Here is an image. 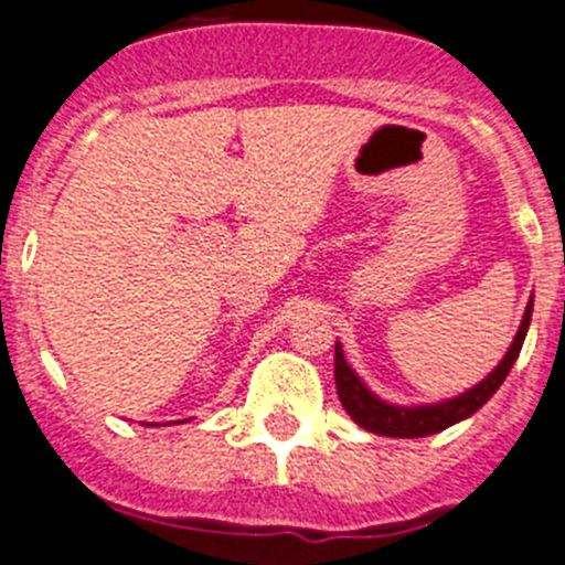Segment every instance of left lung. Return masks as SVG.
Returning <instances> with one entry per match:
<instances>
[{
	"label": "left lung",
	"instance_id": "obj_1",
	"mask_svg": "<svg viewBox=\"0 0 565 565\" xmlns=\"http://www.w3.org/2000/svg\"><path fill=\"white\" fill-rule=\"evenodd\" d=\"M532 320V303H526V312H523L521 327H518L515 340H512L510 352L504 354V360L490 371V377L481 380L479 385H472L465 394L454 396V399H445V403L434 405H391L385 399H380L377 394H371L363 385V380L352 371V365L345 363L343 345L334 343V385H338V396L343 403L345 414L358 422L360 428L371 430L377 436H394V439H419V436L439 434V430L450 428L456 422L472 416L481 405L501 388V383L507 380L510 369L515 365L518 354H521L523 338H526V329H530Z\"/></svg>",
	"mask_w": 565,
	"mask_h": 565
}]
</instances>
